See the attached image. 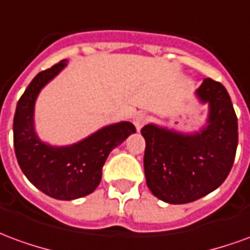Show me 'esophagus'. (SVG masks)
Masks as SVG:
<instances>
[{
    "label": "esophagus",
    "instance_id": "1",
    "mask_svg": "<svg viewBox=\"0 0 250 250\" xmlns=\"http://www.w3.org/2000/svg\"><path fill=\"white\" fill-rule=\"evenodd\" d=\"M146 115H143V114H138L134 118V125H135L136 127V130L139 131L145 125V123H146Z\"/></svg>",
    "mask_w": 250,
    "mask_h": 250
}]
</instances>
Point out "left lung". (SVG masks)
I'll use <instances>...</instances> for the list:
<instances>
[{
    "label": "left lung",
    "instance_id": "1",
    "mask_svg": "<svg viewBox=\"0 0 250 250\" xmlns=\"http://www.w3.org/2000/svg\"><path fill=\"white\" fill-rule=\"evenodd\" d=\"M197 95L210 108L201 132L182 135L154 125L141 130L147 186L168 204H188L211 193L230 173L236 157L238 125L225 87L205 79Z\"/></svg>",
    "mask_w": 250,
    "mask_h": 250
}]
</instances>
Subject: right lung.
<instances>
[{"label":"right lung","mask_w":250,"mask_h":250,"mask_svg":"<svg viewBox=\"0 0 250 250\" xmlns=\"http://www.w3.org/2000/svg\"><path fill=\"white\" fill-rule=\"evenodd\" d=\"M65 65L64 60L41 71L25 89L14 114L13 142L16 157L26 178L52 198L71 201L98 188L109 152L136 130L130 122H122L107 125L72 146L52 147L42 143L33 127L36 98Z\"/></svg>","instance_id":"add662e5"}]
</instances>
